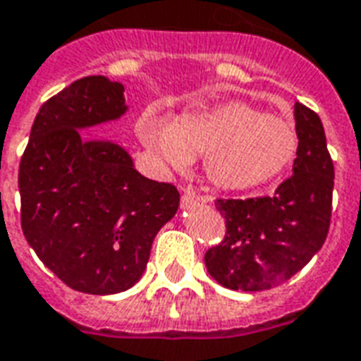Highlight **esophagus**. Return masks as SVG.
Segmentation results:
<instances>
[{"instance_id":"1","label":"esophagus","mask_w":361,"mask_h":361,"mask_svg":"<svg viewBox=\"0 0 361 361\" xmlns=\"http://www.w3.org/2000/svg\"><path fill=\"white\" fill-rule=\"evenodd\" d=\"M193 201H201V203H209V197H199L195 195V191L191 188H183V195H181V203L188 207L189 203H193Z\"/></svg>"}]
</instances>
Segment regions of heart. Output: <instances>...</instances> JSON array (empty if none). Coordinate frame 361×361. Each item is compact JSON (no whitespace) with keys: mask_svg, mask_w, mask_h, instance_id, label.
Instances as JSON below:
<instances>
[{"mask_svg":"<svg viewBox=\"0 0 361 361\" xmlns=\"http://www.w3.org/2000/svg\"><path fill=\"white\" fill-rule=\"evenodd\" d=\"M135 133L176 170L204 158V176L220 191H247L269 183L294 162L302 141L294 119L242 100L189 108L170 121L142 114Z\"/></svg>","mask_w":361,"mask_h":361,"instance_id":"obj_1","label":"heart"}]
</instances>
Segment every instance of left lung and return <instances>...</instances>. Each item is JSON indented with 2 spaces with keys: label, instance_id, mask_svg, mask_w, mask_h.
<instances>
[{
  "label": "left lung",
  "instance_id": "left-lung-1",
  "mask_svg": "<svg viewBox=\"0 0 361 361\" xmlns=\"http://www.w3.org/2000/svg\"><path fill=\"white\" fill-rule=\"evenodd\" d=\"M294 118L300 150L292 176L274 195L216 201L226 235L204 253V265L224 288L261 292L280 286L325 243L333 211V160L317 114L295 102Z\"/></svg>",
  "mask_w": 361,
  "mask_h": 361
}]
</instances>
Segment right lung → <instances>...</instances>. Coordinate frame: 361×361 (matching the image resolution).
I'll use <instances>...</instances> for the list:
<instances>
[{"label":"right lung","mask_w":361,"mask_h":361,"mask_svg":"<svg viewBox=\"0 0 361 361\" xmlns=\"http://www.w3.org/2000/svg\"><path fill=\"white\" fill-rule=\"evenodd\" d=\"M126 111L121 82L79 79L42 104L20 158L23 234L44 265L85 294L133 286L180 207L178 189L141 176L118 142L82 137Z\"/></svg>","instance_id":"1"}]
</instances>
